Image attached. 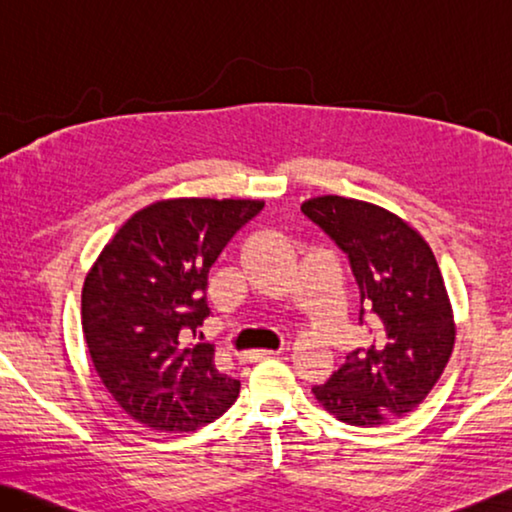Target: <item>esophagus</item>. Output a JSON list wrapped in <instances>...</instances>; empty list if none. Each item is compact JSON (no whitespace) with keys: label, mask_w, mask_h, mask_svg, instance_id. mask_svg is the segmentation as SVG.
Segmentation results:
<instances>
[{"label":"esophagus","mask_w":512,"mask_h":512,"mask_svg":"<svg viewBox=\"0 0 512 512\" xmlns=\"http://www.w3.org/2000/svg\"><path fill=\"white\" fill-rule=\"evenodd\" d=\"M278 355V351H248L241 355L243 362H259V360H269V358H275Z\"/></svg>","instance_id":"1"}]
</instances>
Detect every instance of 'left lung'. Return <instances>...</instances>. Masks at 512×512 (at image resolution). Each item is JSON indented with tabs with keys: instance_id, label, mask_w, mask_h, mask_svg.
I'll use <instances>...</instances> for the list:
<instances>
[{
	"instance_id": "1",
	"label": "left lung",
	"mask_w": 512,
	"mask_h": 512,
	"mask_svg": "<svg viewBox=\"0 0 512 512\" xmlns=\"http://www.w3.org/2000/svg\"><path fill=\"white\" fill-rule=\"evenodd\" d=\"M300 209L348 257L360 287V326H373L371 342L312 392L351 426L403 417L442 376L456 339L433 250L399 216L369 202L321 196Z\"/></svg>"
}]
</instances>
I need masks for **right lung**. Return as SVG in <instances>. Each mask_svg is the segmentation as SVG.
I'll return each mask as SVG.
<instances>
[{
	"instance_id": "1",
	"label": "right lung",
	"mask_w": 512,
	"mask_h": 512,
	"mask_svg": "<svg viewBox=\"0 0 512 512\" xmlns=\"http://www.w3.org/2000/svg\"><path fill=\"white\" fill-rule=\"evenodd\" d=\"M259 200L182 198L136 212L120 227L81 291L93 367L129 417L161 433L212 424L241 383L218 371L214 344H186L209 316L207 278Z\"/></svg>"
}]
</instances>
